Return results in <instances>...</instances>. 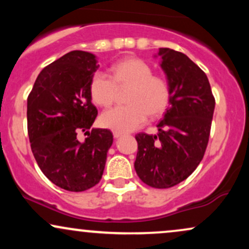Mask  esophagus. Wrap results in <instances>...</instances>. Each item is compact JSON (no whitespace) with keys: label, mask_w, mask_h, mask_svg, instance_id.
<instances>
[{"label":"esophagus","mask_w":249,"mask_h":249,"mask_svg":"<svg viewBox=\"0 0 249 249\" xmlns=\"http://www.w3.org/2000/svg\"><path fill=\"white\" fill-rule=\"evenodd\" d=\"M123 136H124V133H123V132H117V131H115V132H113V137H115L116 139L121 138V137H123Z\"/></svg>","instance_id":"34e87169"}]
</instances>
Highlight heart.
Here are the masks:
<instances>
[{
	"label": "heart",
	"mask_w": 249,
	"mask_h": 249,
	"mask_svg": "<svg viewBox=\"0 0 249 249\" xmlns=\"http://www.w3.org/2000/svg\"><path fill=\"white\" fill-rule=\"evenodd\" d=\"M111 76L96 71L91 77L90 93L99 107H107L116 98L117 88L130 85L124 107H116L101 116V124L117 132H130L146 122L147 113L158 116L165 110L170 98L167 82L152 75L147 63L139 58H125L111 67Z\"/></svg>",
	"instance_id": "b5f03b06"
}]
</instances>
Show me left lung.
<instances>
[{
  "instance_id": "8db88e82",
  "label": "left lung",
  "mask_w": 249,
  "mask_h": 249,
  "mask_svg": "<svg viewBox=\"0 0 249 249\" xmlns=\"http://www.w3.org/2000/svg\"><path fill=\"white\" fill-rule=\"evenodd\" d=\"M154 57L170 89V107L158 123V134L138 133L134 170L142 182L168 188L190 177L201 161L215 107L206 73L185 53L160 48Z\"/></svg>"
}]
</instances>
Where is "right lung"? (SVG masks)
I'll list each match as a JSON object with an SVG mask.
<instances>
[{"label": "right lung", "instance_id": "right-lung-1", "mask_svg": "<svg viewBox=\"0 0 249 249\" xmlns=\"http://www.w3.org/2000/svg\"><path fill=\"white\" fill-rule=\"evenodd\" d=\"M97 56L71 51L45 67L28 97L31 151L44 176L56 186L82 192L98 184L104 172L112 132L92 128L97 108L91 103V77ZM85 132L84 142L78 133Z\"/></svg>", "mask_w": 249, "mask_h": 249}]
</instances>
